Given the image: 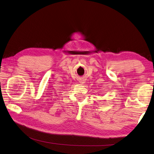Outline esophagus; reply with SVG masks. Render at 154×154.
Here are the masks:
<instances>
[{
	"instance_id": "obj_1",
	"label": "esophagus",
	"mask_w": 154,
	"mask_h": 154,
	"mask_svg": "<svg viewBox=\"0 0 154 154\" xmlns=\"http://www.w3.org/2000/svg\"><path fill=\"white\" fill-rule=\"evenodd\" d=\"M84 81H83V80H81V81H80V82H81V83H84Z\"/></svg>"
}]
</instances>
